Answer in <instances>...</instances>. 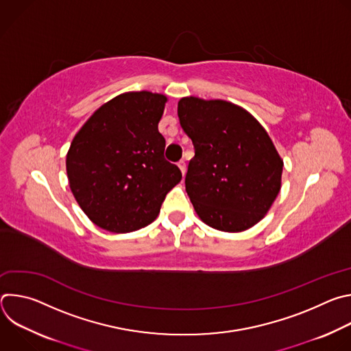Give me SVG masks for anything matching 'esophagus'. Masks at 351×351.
I'll return each mask as SVG.
<instances>
[{
  "instance_id": "esophagus-1",
  "label": "esophagus",
  "mask_w": 351,
  "mask_h": 351,
  "mask_svg": "<svg viewBox=\"0 0 351 351\" xmlns=\"http://www.w3.org/2000/svg\"><path fill=\"white\" fill-rule=\"evenodd\" d=\"M178 167H179V169L182 171V175L184 176V173H186V162H184L183 160H180V161L178 162Z\"/></svg>"
}]
</instances>
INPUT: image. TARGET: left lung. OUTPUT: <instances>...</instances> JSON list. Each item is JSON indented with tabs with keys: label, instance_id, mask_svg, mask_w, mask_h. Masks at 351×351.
<instances>
[{
	"label": "left lung",
	"instance_id": "8db88e82",
	"mask_svg": "<svg viewBox=\"0 0 351 351\" xmlns=\"http://www.w3.org/2000/svg\"><path fill=\"white\" fill-rule=\"evenodd\" d=\"M178 117L195 149L184 183L198 218L229 233L258 223L280 191L283 171L263 125L240 106L193 95L179 99Z\"/></svg>",
	"mask_w": 351,
	"mask_h": 351
}]
</instances>
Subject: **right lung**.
<instances>
[{"label":"right lung","instance_id":"add662e5","mask_svg":"<svg viewBox=\"0 0 351 351\" xmlns=\"http://www.w3.org/2000/svg\"><path fill=\"white\" fill-rule=\"evenodd\" d=\"M167 95L128 91L99 107L75 134L66 154L71 191L88 219L129 233L152 223L182 179L164 158L158 132Z\"/></svg>","mask_w":351,"mask_h":351}]
</instances>
